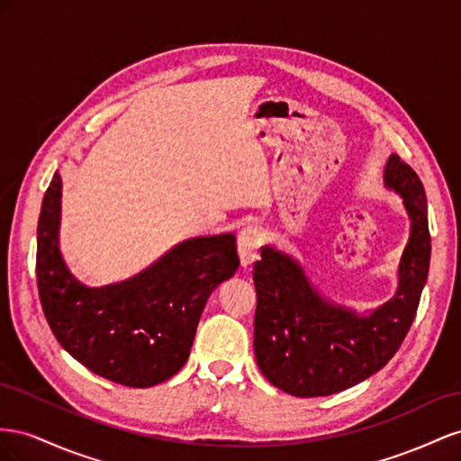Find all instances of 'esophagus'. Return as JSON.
Masks as SVG:
<instances>
[{"label":"esophagus","mask_w":461,"mask_h":461,"mask_svg":"<svg viewBox=\"0 0 461 461\" xmlns=\"http://www.w3.org/2000/svg\"><path fill=\"white\" fill-rule=\"evenodd\" d=\"M262 245V231L257 226H247L238 235V253L241 267L249 268L258 258V249Z\"/></svg>","instance_id":"obj_1"}]
</instances>
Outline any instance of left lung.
I'll list each match as a JSON object with an SVG mask.
<instances>
[{"mask_svg":"<svg viewBox=\"0 0 461 461\" xmlns=\"http://www.w3.org/2000/svg\"><path fill=\"white\" fill-rule=\"evenodd\" d=\"M384 179L403 196L413 223L398 294L371 317L330 305L297 260L268 245L260 249L253 268L255 357L268 383L292 396H330L359 384L383 369L410 332L430 260L427 199L423 183L398 154L390 156Z\"/></svg>","mask_w":461,"mask_h":461,"instance_id":"1","label":"left lung"}]
</instances>
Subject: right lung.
Here are the masks:
<instances>
[{
    "label": "right lung",
    "instance_id": "1",
    "mask_svg": "<svg viewBox=\"0 0 461 461\" xmlns=\"http://www.w3.org/2000/svg\"><path fill=\"white\" fill-rule=\"evenodd\" d=\"M61 177L56 172L38 220L36 282L46 321L61 348L112 383L149 388L189 359L212 289L240 267L235 235L183 241L135 278L88 287L59 251Z\"/></svg>",
    "mask_w": 461,
    "mask_h": 461
}]
</instances>
